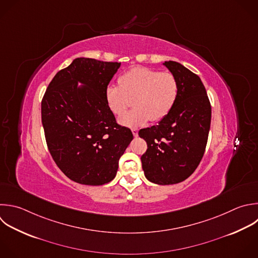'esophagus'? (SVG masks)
<instances>
[{"mask_svg":"<svg viewBox=\"0 0 258 258\" xmlns=\"http://www.w3.org/2000/svg\"><path fill=\"white\" fill-rule=\"evenodd\" d=\"M131 130H132L133 135H134L135 137H137V136H138V129H137V128H135V127H133Z\"/></svg>","mask_w":258,"mask_h":258,"instance_id":"1","label":"esophagus"}]
</instances>
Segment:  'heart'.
<instances>
[{
  "mask_svg": "<svg viewBox=\"0 0 258 258\" xmlns=\"http://www.w3.org/2000/svg\"><path fill=\"white\" fill-rule=\"evenodd\" d=\"M179 94L177 79L170 73L147 68H134L119 79V86L110 85L105 92L108 108L117 116L123 114L133 98L134 108L120 117L128 127L165 118L174 107Z\"/></svg>",
  "mask_w": 258,
  "mask_h": 258,
  "instance_id": "b5f03b06",
  "label": "heart"
}]
</instances>
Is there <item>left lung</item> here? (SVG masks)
<instances>
[{
    "mask_svg": "<svg viewBox=\"0 0 258 258\" xmlns=\"http://www.w3.org/2000/svg\"><path fill=\"white\" fill-rule=\"evenodd\" d=\"M164 66L178 81L177 101L158 125L138 133L147 143L141 156L144 174L162 185L183 181L196 170L205 153L212 113L201 79L178 62Z\"/></svg>",
    "mask_w": 258,
    "mask_h": 258,
    "instance_id": "left-lung-1",
    "label": "left lung"
}]
</instances>
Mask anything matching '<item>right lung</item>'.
<instances>
[{
  "mask_svg": "<svg viewBox=\"0 0 258 258\" xmlns=\"http://www.w3.org/2000/svg\"><path fill=\"white\" fill-rule=\"evenodd\" d=\"M121 62L76 58L59 71L41 102V120L48 150L59 169L87 185L110 182L119 159L133 139L108 108L106 89ZM85 85L83 88L77 83Z\"/></svg>",
  "mask_w": 258,
  "mask_h": 258,
  "instance_id": "right-lung-1",
  "label": "right lung"
}]
</instances>
